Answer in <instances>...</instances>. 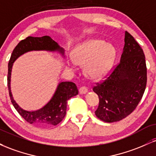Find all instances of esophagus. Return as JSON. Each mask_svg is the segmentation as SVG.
Masks as SVG:
<instances>
[{"label":"esophagus","instance_id":"1","mask_svg":"<svg viewBox=\"0 0 156 156\" xmlns=\"http://www.w3.org/2000/svg\"><path fill=\"white\" fill-rule=\"evenodd\" d=\"M87 92H88V89H87V87H81L79 89V93L81 94H86Z\"/></svg>","mask_w":156,"mask_h":156}]
</instances>
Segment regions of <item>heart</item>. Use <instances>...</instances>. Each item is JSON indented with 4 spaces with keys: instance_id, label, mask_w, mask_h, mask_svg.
Masks as SVG:
<instances>
[{
    "instance_id": "heart-1",
    "label": "heart",
    "mask_w": 156,
    "mask_h": 156,
    "mask_svg": "<svg viewBox=\"0 0 156 156\" xmlns=\"http://www.w3.org/2000/svg\"><path fill=\"white\" fill-rule=\"evenodd\" d=\"M115 58V50L101 39H92L78 47L73 52V62L69 66L73 68L74 63L85 65L86 73L92 79L104 77L112 67Z\"/></svg>"
}]
</instances>
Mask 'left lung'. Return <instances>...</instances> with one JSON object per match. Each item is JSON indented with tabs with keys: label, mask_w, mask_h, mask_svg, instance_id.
Segmentation results:
<instances>
[{
	"label": "left lung",
	"mask_w": 156,
	"mask_h": 156,
	"mask_svg": "<svg viewBox=\"0 0 156 156\" xmlns=\"http://www.w3.org/2000/svg\"><path fill=\"white\" fill-rule=\"evenodd\" d=\"M146 85L144 53L133 36L125 31L120 62L93 87L99 97L97 117L105 122H114L128 117L142 98Z\"/></svg>",
	"instance_id": "left-lung-1"
}]
</instances>
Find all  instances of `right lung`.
Masks as SVG:
<instances>
[{"label":"right lung","instance_id":"right-lung-1","mask_svg":"<svg viewBox=\"0 0 156 156\" xmlns=\"http://www.w3.org/2000/svg\"><path fill=\"white\" fill-rule=\"evenodd\" d=\"M41 50L51 51H59L62 53L64 52L63 49L61 48L49 36H43L42 37H28L25 39H23L13 50L9 62L7 85L11 101L20 115L30 124L48 127L58 125L65 117L67 101L72 97L78 94V90L76 84L69 81L60 83L57 87L54 95L48 102V104L36 112H27L21 108L12 98L10 88L11 71L14 62L20 55L26 52Z\"/></svg>","mask_w":156,"mask_h":156}]
</instances>
